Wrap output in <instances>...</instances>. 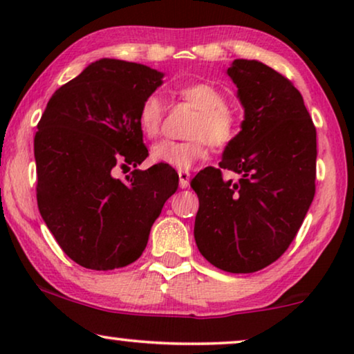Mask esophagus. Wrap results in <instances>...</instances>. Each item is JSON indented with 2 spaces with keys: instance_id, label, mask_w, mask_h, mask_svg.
I'll list each match as a JSON object with an SVG mask.
<instances>
[{
  "instance_id": "esophagus-1",
  "label": "esophagus",
  "mask_w": 354,
  "mask_h": 354,
  "mask_svg": "<svg viewBox=\"0 0 354 354\" xmlns=\"http://www.w3.org/2000/svg\"><path fill=\"white\" fill-rule=\"evenodd\" d=\"M190 176L192 174L188 171H178V183H180L182 188H187L190 185Z\"/></svg>"
}]
</instances>
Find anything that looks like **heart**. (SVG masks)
Here are the masks:
<instances>
[{"label":"heart","mask_w":354,"mask_h":354,"mask_svg":"<svg viewBox=\"0 0 354 354\" xmlns=\"http://www.w3.org/2000/svg\"><path fill=\"white\" fill-rule=\"evenodd\" d=\"M177 98L196 109L188 140L174 142L162 140L151 148V161L162 166L187 171L193 164L207 156L209 145L214 149H225L235 142L239 135V118L225 104V96L214 85L206 82L182 85L176 90ZM164 108L158 95H148L138 109V127L145 137H158L162 129Z\"/></svg>","instance_id":"heart-1"}]
</instances>
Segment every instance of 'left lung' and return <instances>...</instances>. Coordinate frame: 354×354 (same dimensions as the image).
Returning <instances> with one entry per match:
<instances>
[{
	"instance_id": "left-lung-1",
	"label": "left lung",
	"mask_w": 354,
	"mask_h": 354,
	"mask_svg": "<svg viewBox=\"0 0 354 354\" xmlns=\"http://www.w3.org/2000/svg\"><path fill=\"white\" fill-rule=\"evenodd\" d=\"M227 74L245 120L219 169L192 180L200 200L195 240L212 266L232 274L268 268L297 236L316 193V127L287 77L259 61L235 59ZM239 173V181L223 177Z\"/></svg>"
}]
</instances>
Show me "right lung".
I'll use <instances>...</instances> for the list:
<instances>
[{"mask_svg": "<svg viewBox=\"0 0 354 354\" xmlns=\"http://www.w3.org/2000/svg\"><path fill=\"white\" fill-rule=\"evenodd\" d=\"M161 79L137 62L96 61L53 93L37 125L38 209L82 268L113 270L137 261L177 190V172L162 164L114 177L148 156L138 109Z\"/></svg>", "mask_w": 354, "mask_h": 354, "instance_id": "add662e5", "label": "right lung"}]
</instances>
